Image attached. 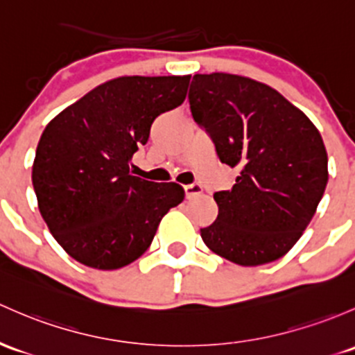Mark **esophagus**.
<instances>
[{"label":"esophagus","instance_id":"34e87169","mask_svg":"<svg viewBox=\"0 0 355 355\" xmlns=\"http://www.w3.org/2000/svg\"><path fill=\"white\" fill-rule=\"evenodd\" d=\"M185 196H187V199H193V197L200 196V193L204 192L202 185L199 184H190V185H185Z\"/></svg>","mask_w":355,"mask_h":355}]
</instances>
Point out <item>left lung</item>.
Segmentation results:
<instances>
[{"label":"left lung","mask_w":355,"mask_h":355,"mask_svg":"<svg viewBox=\"0 0 355 355\" xmlns=\"http://www.w3.org/2000/svg\"><path fill=\"white\" fill-rule=\"evenodd\" d=\"M189 100L218 158L238 170L233 187L214 193L218 218L200 230L204 243L243 267L281 259L325 192L328 156L318 129L277 89L240 74H196Z\"/></svg>","instance_id":"left-lung-1"}]
</instances>
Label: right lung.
<instances>
[{
	"instance_id": "right-lung-1",
	"label": "right lung",
	"mask_w": 355,
	"mask_h": 355,
	"mask_svg": "<svg viewBox=\"0 0 355 355\" xmlns=\"http://www.w3.org/2000/svg\"><path fill=\"white\" fill-rule=\"evenodd\" d=\"M190 76H121L81 96L46 125L32 165L37 204L69 257L98 270L139 259L159 221L184 200L175 182L134 177L129 162L159 114L187 96Z\"/></svg>"
}]
</instances>
